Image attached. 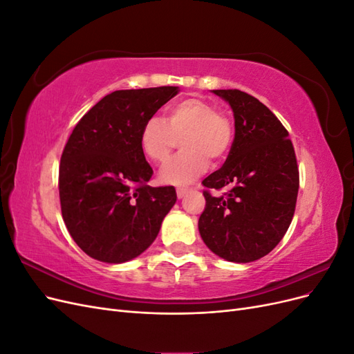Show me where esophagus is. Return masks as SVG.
<instances>
[{
	"mask_svg": "<svg viewBox=\"0 0 354 354\" xmlns=\"http://www.w3.org/2000/svg\"><path fill=\"white\" fill-rule=\"evenodd\" d=\"M189 190H190V189H187V187H177V196H178V199L185 198Z\"/></svg>",
	"mask_w": 354,
	"mask_h": 354,
	"instance_id": "esophagus-1",
	"label": "esophagus"
}]
</instances>
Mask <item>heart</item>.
Instances as JSON below:
<instances>
[{
    "instance_id": "heart-1",
    "label": "heart",
    "mask_w": 354,
    "mask_h": 354,
    "mask_svg": "<svg viewBox=\"0 0 354 354\" xmlns=\"http://www.w3.org/2000/svg\"><path fill=\"white\" fill-rule=\"evenodd\" d=\"M233 122L227 113L217 111L212 103L187 97L171 103L164 121L152 116L143 124L140 147L156 164L169 159L180 140L183 152L160 171V180L169 185H186L207 169L209 159L220 162L233 143Z\"/></svg>"
}]
</instances>
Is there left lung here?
Here are the masks:
<instances>
[{"label": "left lung", "instance_id": "obj_1", "mask_svg": "<svg viewBox=\"0 0 354 354\" xmlns=\"http://www.w3.org/2000/svg\"><path fill=\"white\" fill-rule=\"evenodd\" d=\"M233 109L234 138L226 162L205 186L199 233L208 248L233 263L269 254L292 221L299 174L292 142L276 115L241 90H212ZM224 189L214 196L212 190Z\"/></svg>", "mask_w": 354, "mask_h": 354}]
</instances>
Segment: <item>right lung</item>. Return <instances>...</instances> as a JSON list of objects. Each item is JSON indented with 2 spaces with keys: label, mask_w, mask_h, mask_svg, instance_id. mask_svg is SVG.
<instances>
[{
  "label": "right lung",
  "mask_w": 354,
  "mask_h": 354,
  "mask_svg": "<svg viewBox=\"0 0 354 354\" xmlns=\"http://www.w3.org/2000/svg\"><path fill=\"white\" fill-rule=\"evenodd\" d=\"M177 87L118 90L75 125L59 168L62 217L93 259L124 263L156 239L177 201L173 186L151 187L153 169L140 147L143 124Z\"/></svg>",
  "instance_id": "obj_1"
}]
</instances>
